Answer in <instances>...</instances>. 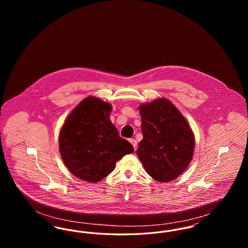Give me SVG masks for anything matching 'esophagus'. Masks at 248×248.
I'll list each match as a JSON object with an SVG mask.
<instances>
[{"label": "esophagus", "mask_w": 248, "mask_h": 248, "mask_svg": "<svg viewBox=\"0 0 248 248\" xmlns=\"http://www.w3.org/2000/svg\"><path fill=\"white\" fill-rule=\"evenodd\" d=\"M130 143L132 144V146L134 147V150L136 151V149H137V146H138V142H137V140H134V139H131V140H129Z\"/></svg>", "instance_id": "1"}]
</instances>
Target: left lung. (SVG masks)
Returning <instances> with one entry per match:
<instances>
[{"instance_id": "8db88e82", "label": "left lung", "mask_w": 248, "mask_h": 248, "mask_svg": "<svg viewBox=\"0 0 248 248\" xmlns=\"http://www.w3.org/2000/svg\"><path fill=\"white\" fill-rule=\"evenodd\" d=\"M143 140L137 155L146 172L157 181L169 182L181 175L194 153L189 124L166 98L140 106Z\"/></svg>"}]
</instances>
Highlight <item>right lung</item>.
Instances as JSON below:
<instances>
[{
	"mask_svg": "<svg viewBox=\"0 0 248 248\" xmlns=\"http://www.w3.org/2000/svg\"><path fill=\"white\" fill-rule=\"evenodd\" d=\"M111 105L88 96L66 119L59 133V152L75 177L91 183L100 181L116 162L134 153L131 143L119 136L109 120Z\"/></svg>",
	"mask_w": 248,
	"mask_h": 248,
	"instance_id": "1",
	"label": "right lung"
}]
</instances>
